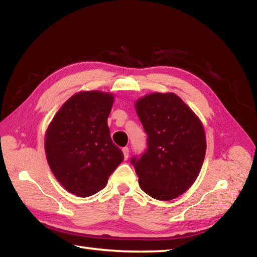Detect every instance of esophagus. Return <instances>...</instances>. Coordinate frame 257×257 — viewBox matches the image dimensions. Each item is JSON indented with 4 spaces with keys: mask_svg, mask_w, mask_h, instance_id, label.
Returning a JSON list of instances; mask_svg holds the SVG:
<instances>
[{
    "mask_svg": "<svg viewBox=\"0 0 257 257\" xmlns=\"http://www.w3.org/2000/svg\"><path fill=\"white\" fill-rule=\"evenodd\" d=\"M122 153H123L124 160H128V157H129V148L128 147L122 148Z\"/></svg>",
    "mask_w": 257,
    "mask_h": 257,
    "instance_id": "esophagus-1",
    "label": "esophagus"
}]
</instances>
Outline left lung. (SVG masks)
Instances as JSON below:
<instances>
[{
    "instance_id": "1",
    "label": "left lung",
    "mask_w": 257,
    "mask_h": 257,
    "mask_svg": "<svg viewBox=\"0 0 257 257\" xmlns=\"http://www.w3.org/2000/svg\"><path fill=\"white\" fill-rule=\"evenodd\" d=\"M135 109L147 134V149L132 164L145 193L161 201L183 194L194 183L207 142L199 116L174 93H152Z\"/></svg>"
}]
</instances>
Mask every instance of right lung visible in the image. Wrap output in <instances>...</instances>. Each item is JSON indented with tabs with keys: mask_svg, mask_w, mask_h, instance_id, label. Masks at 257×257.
I'll list each match as a JSON object with an SVG mask.
<instances>
[{
	"mask_svg": "<svg viewBox=\"0 0 257 257\" xmlns=\"http://www.w3.org/2000/svg\"><path fill=\"white\" fill-rule=\"evenodd\" d=\"M112 93L83 91L65 102L45 135V152L56 179L69 193L95 194L123 161L110 137L108 116Z\"/></svg>",
	"mask_w": 257,
	"mask_h": 257,
	"instance_id": "obj_1",
	"label": "right lung"
}]
</instances>
